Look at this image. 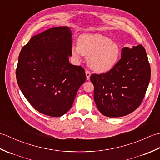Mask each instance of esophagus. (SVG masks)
Masks as SVG:
<instances>
[{"label":"esophagus","mask_w":160,"mask_h":160,"mask_svg":"<svg viewBox=\"0 0 160 160\" xmlns=\"http://www.w3.org/2000/svg\"><path fill=\"white\" fill-rule=\"evenodd\" d=\"M85 73H86L87 80H89V79H90V76H91V73H90V71H85Z\"/></svg>","instance_id":"obj_1"}]
</instances>
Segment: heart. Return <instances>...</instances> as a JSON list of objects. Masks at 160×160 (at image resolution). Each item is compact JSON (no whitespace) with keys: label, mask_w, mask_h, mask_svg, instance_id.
<instances>
[{"label":"heart","mask_w":160,"mask_h":160,"mask_svg":"<svg viewBox=\"0 0 160 160\" xmlns=\"http://www.w3.org/2000/svg\"><path fill=\"white\" fill-rule=\"evenodd\" d=\"M74 58L80 60L87 57V64L97 73H106L115 67L121 55V49L118 43L98 33H87L80 36L78 45L71 48Z\"/></svg>","instance_id":"heart-1"}]
</instances>
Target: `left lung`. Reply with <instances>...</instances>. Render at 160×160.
Instances as JSON below:
<instances>
[{"label":"left lung","instance_id":"1","mask_svg":"<svg viewBox=\"0 0 160 160\" xmlns=\"http://www.w3.org/2000/svg\"><path fill=\"white\" fill-rule=\"evenodd\" d=\"M94 100L102 114L118 118L140 106L151 80V67L144 47L122 49L121 59L109 71L92 74Z\"/></svg>","mask_w":160,"mask_h":160}]
</instances>
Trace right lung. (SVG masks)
Wrapping results in <instances>:
<instances>
[{"mask_svg": "<svg viewBox=\"0 0 160 160\" xmlns=\"http://www.w3.org/2000/svg\"><path fill=\"white\" fill-rule=\"evenodd\" d=\"M71 47L72 32L64 26L33 36L21 49L17 82L24 96L40 113L52 117L65 114L85 82L83 68L69 61Z\"/></svg>", "mask_w": 160, "mask_h": 160, "instance_id": "1", "label": "right lung"}]
</instances>
